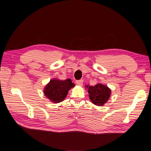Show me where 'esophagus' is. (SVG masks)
Instances as JSON below:
<instances>
[{"label":"esophagus","mask_w":151,"mask_h":151,"mask_svg":"<svg viewBox=\"0 0 151 151\" xmlns=\"http://www.w3.org/2000/svg\"><path fill=\"white\" fill-rule=\"evenodd\" d=\"M76 83L78 86H82V85H83V81H82V80L76 81Z\"/></svg>","instance_id":"34e87169"}]
</instances>
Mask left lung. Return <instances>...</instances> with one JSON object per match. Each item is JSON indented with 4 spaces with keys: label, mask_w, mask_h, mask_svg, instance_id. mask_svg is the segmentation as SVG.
<instances>
[{
    "label": "left lung",
    "mask_w": 151,
    "mask_h": 151,
    "mask_svg": "<svg viewBox=\"0 0 151 151\" xmlns=\"http://www.w3.org/2000/svg\"><path fill=\"white\" fill-rule=\"evenodd\" d=\"M89 94V98L92 103L101 106L106 103L111 94V90L106 86L98 84L94 86H87Z\"/></svg>",
    "instance_id": "8db88e82"
}]
</instances>
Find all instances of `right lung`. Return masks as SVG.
Returning <instances> with one entry per match:
<instances>
[{
  "label": "right lung",
  "instance_id": "right-lung-1",
  "mask_svg": "<svg viewBox=\"0 0 151 151\" xmlns=\"http://www.w3.org/2000/svg\"><path fill=\"white\" fill-rule=\"evenodd\" d=\"M74 86L70 79L65 81L52 79L45 87L44 93L52 102L58 103L65 98L68 91Z\"/></svg>",
  "mask_w": 151,
  "mask_h": 151
}]
</instances>
